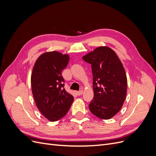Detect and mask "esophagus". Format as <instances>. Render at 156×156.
I'll use <instances>...</instances> for the list:
<instances>
[{
    "instance_id": "34e87169",
    "label": "esophagus",
    "mask_w": 156,
    "mask_h": 156,
    "mask_svg": "<svg viewBox=\"0 0 156 156\" xmlns=\"http://www.w3.org/2000/svg\"><path fill=\"white\" fill-rule=\"evenodd\" d=\"M75 93H76V94H77V96H81V95H82V94H83V90H79V91H77Z\"/></svg>"
}]
</instances>
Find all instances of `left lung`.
I'll list each match as a JSON object with an SVG mask.
<instances>
[{"mask_svg": "<svg viewBox=\"0 0 156 156\" xmlns=\"http://www.w3.org/2000/svg\"><path fill=\"white\" fill-rule=\"evenodd\" d=\"M92 65L94 98L89 109L99 119H111L120 110L127 92L124 68L115 52L108 47H99L83 56Z\"/></svg>", "mask_w": 156, "mask_h": 156, "instance_id": "obj_1", "label": "left lung"}]
</instances>
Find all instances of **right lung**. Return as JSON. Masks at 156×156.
Returning <instances> with one entry per match:
<instances>
[{
  "instance_id": "1",
  "label": "right lung",
  "mask_w": 156,
  "mask_h": 156,
  "mask_svg": "<svg viewBox=\"0 0 156 156\" xmlns=\"http://www.w3.org/2000/svg\"><path fill=\"white\" fill-rule=\"evenodd\" d=\"M69 57L57 51L40 55L31 75V86L36 105L51 122L63 118L73 101L72 95L64 89L62 70L67 67Z\"/></svg>"
}]
</instances>
